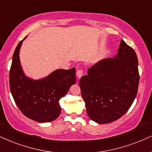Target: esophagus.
Returning a JSON list of instances; mask_svg holds the SVG:
<instances>
[{
  "label": "esophagus",
  "mask_w": 152,
  "mask_h": 152,
  "mask_svg": "<svg viewBox=\"0 0 152 152\" xmlns=\"http://www.w3.org/2000/svg\"><path fill=\"white\" fill-rule=\"evenodd\" d=\"M83 70H78L77 71V72H76V75H77V78L78 79H80V77H81L83 75Z\"/></svg>",
  "instance_id": "obj_1"
}]
</instances>
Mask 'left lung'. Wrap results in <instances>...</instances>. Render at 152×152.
Masks as SVG:
<instances>
[{"label": "left lung", "mask_w": 152, "mask_h": 152, "mask_svg": "<svg viewBox=\"0 0 152 152\" xmlns=\"http://www.w3.org/2000/svg\"><path fill=\"white\" fill-rule=\"evenodd\" d=\"M139 81L136 53L121 40L113 58L97 62L80 78L87 115L99 124L119 119L133 103Z\"/></svg>", "instance_id": "left-lung-1"}]
</instances>
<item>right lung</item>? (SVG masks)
Listing matches in <instances>:
<instances>
[{"label": "right lung", "instance_id": "add662e5", "mask_svg": "<svg viewBox=\"0 0 152 152\" xmlns=\"http://www.w3.org/2000/svg\"><path fill=\"white\" fill-rule=\"evenodd\" d=\"M23 40L13 53L9 76L11 94L26 117L39 123L53 121L61 114L60 99L75 83V67L56 70L40 80L28 77L22 70L19 56Z\"/></svg>", "mask_w": 152, "mask_h": 152}]
</instances>
